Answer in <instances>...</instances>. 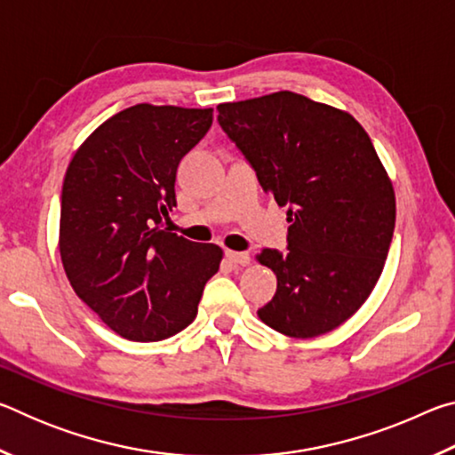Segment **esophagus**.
<instances>
[{
	"label": "esophagus",
	"instance_id": "obj_1",
	"mask_svg": "<svg viewBox=\"0 0 455 455\" xmlns=\"http://www.w3.org/2000/svg\"><path fill=\"white\" fill-rule=\"evenodd\" d=\"M227 259H228L233 265H241V267H246V265L251 263V255H249V252L227 251Z\"/></svg>",
	"mask_w": 455,
	"mask_h": 455
}]
</instances>
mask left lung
Listing matches in <instances>:
<instances>
[{
	"mask_svg": "<svg viewBox=\"0 0 455 455\" xmlns=\"http://www.w3.org/2000/svg\"><path fill=\"white\" fill-rule=\"evenodd\" d=\"M217 110L291 222L287 252L257 255L276 275L260 321L297 339L329 333L371 295L395 228V192L371 138L351 114L287 90Z\"/></svg>",
	"mask_w": 455,
	"mask_h": 455,
	"instance_id": "left-lung-1",
	"label": "left lung"
}]
</instances>
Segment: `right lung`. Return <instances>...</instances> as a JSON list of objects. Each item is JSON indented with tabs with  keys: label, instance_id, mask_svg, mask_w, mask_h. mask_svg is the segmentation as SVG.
Returning <instances> with one entry per match:
<instances>
[{
	"label": "right lung",
	"instance_id": "obj_1",
	"mask_svg": "<svg viewBox=\"0 0 455 455\" xmlns=\"http://www.w3.org/2000/svg\"><path fill=\"white\" fill-rule=\"evenodd\" d=\"M212 124V108L136 104L76 150L61 187L68 281L114 333L163 341L188 327L222 249L160 228L176 206V168Z\"/></svg>",
	"mask_w": 455,
	"mask_h": 455
}]
</instances>
